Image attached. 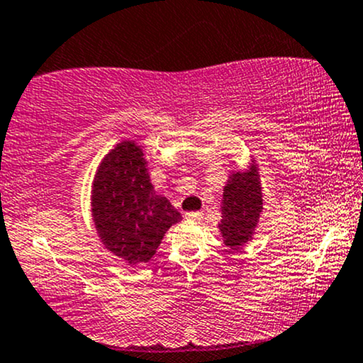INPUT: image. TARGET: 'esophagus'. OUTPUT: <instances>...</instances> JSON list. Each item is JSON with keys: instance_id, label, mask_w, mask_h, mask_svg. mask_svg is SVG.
<instances>
[{"instance_id": "esophagus-1", "label": "esophagus", "mask_w": 363, "mask_h": 363, "mask_svg": "<svg viewBox=\"0 0 363 363\" xmlns=\"http://www.w3.org/2000/svg\"><path fill=\"white\" fill-rule=\"evenodd\" d=\"M185 219H186V221L197 223V221H201V219H202V213H197V211H195V213H186Z\"/></svg>"}]
</instances>
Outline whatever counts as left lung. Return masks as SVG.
I'll use <instances>...</instances> for the list:
<instances>
[{"label":"left lung","instance_id":"1","mask_svg":"<svg viewBox=\"0 0 363 363\" xmlns=\"http://www.w3.org/2000/svg\"><path fill=\"white\" fill-rule=\"evenodd\" d=\"M264 209L262 182L255 157L245 169L231 171L223 189L221 221L218 223L223 242L231 250H240L252 242Z\"/></svg>","mask_w":363,"mask_h":363}]
</instances>
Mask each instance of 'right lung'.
Here are the masks:
<instances>
[{
	"mask_svg": "<svg viewBox=\"0 0 363 363\" xmlns=\"http://www.w3.org/2000/svg\"><path fill=\"white\" fill-rule=\"evenodd\" d=\"M91 214L106 250L128 266L149 262L182 214L150 183L135 140H121L101 160L91 189Z\"/></svg>",
	"mask_w": 363,
	"mask_h": 363,
	"instance_id": "right-lung-1",
	"label": "right lung"
}]
</instances>
